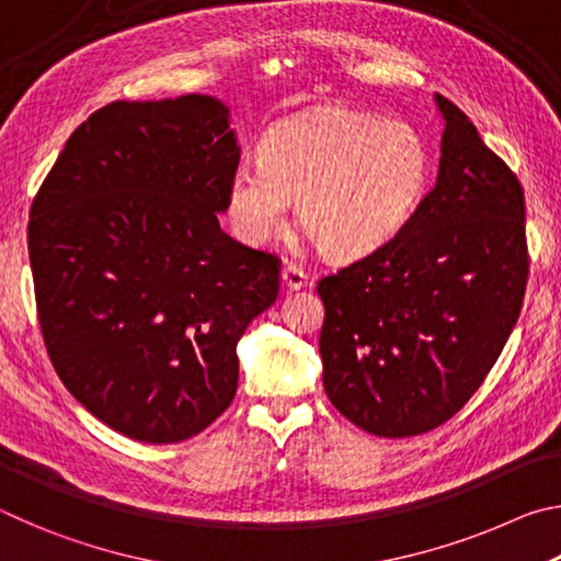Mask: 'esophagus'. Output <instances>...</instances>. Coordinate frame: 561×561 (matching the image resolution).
I'll return each instance as SVG.
<instances>
[{"instance_id":"1","label":"esophagus","mask_w":561,"mask_h":561,"mask_svg":"<svg viewBox=\"0 0 561 561\" xmlns=\"http://www.w3.org/2000/svg\"><path fill=\"white\" fill-rule=\"evenodd\" d=\"M282 287L287 291H299L307 287V274H304L299 267L294 264H284L282 267Z\"/></svg>"}]
</instances>
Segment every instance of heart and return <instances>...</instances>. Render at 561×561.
Returning a JSON list of instances; mask_svg holds the SVG:
<instances>
[{
  "label": "heart",
  "mask_w": 561,
  "mask_h": 561,
  "mask_svg": "<svg viewBox=\"0 0 561 561\" xmlns=\"http://www.w3.org/2000/svg\"><path fill=\"white\" fill-rule=\"evenodd\" d=\"M260 163L242 160L227 180L234 232L264 244L297 217L329 257L356 260L381 250L411 220L428 185L421 136L401 121L346 108L287 118L264 136Z\"/></svg>",
  "instance_id": "obj_1"
}]
</instances>
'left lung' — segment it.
<instances>
[{
  "label": "left lung",
  "instance_id": "8db88e82",
  "mask_svg": "<svg viewBox=\"0 0 561 561\" xmlns=\"http://www.w3.org/2000/svg\"><path fill=\"white\" fill-rule=\"evenodd\" d=\"M443 118L438 178L391 242L319 282L324 391L360 431L408 438L470 401L517 324L525 195L470 118Z\"/></svg>",
  "mask_w": 561,
  "mask_h": 561
}]
</instances>
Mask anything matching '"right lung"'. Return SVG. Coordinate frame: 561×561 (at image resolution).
I'll return each mask as SVG.
<instances>
[{"mask_svg": "<svg viewBox=\"0 0 561 561\" xmlns=\"http://www.w3.org/2000/svg\"><path fill=\"white\" fill-rule=\"evenodd\" d=\"M220 99L113 101L66 140L30 213L36 309L69 393L121 435L180 443L237 391V344L279 262L217 215L240 163Z\"/></svg>", "mask_w": 561, "mask_h": 561, "instance_id": "obj_1", "label": "right lung"}]
</instances>
